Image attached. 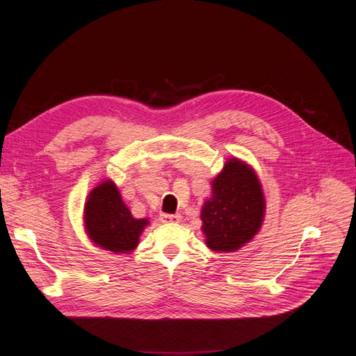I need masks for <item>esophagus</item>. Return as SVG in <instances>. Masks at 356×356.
Segmentation results:
<instances>
[{
  "mask_svg": "<svg viewBox=\"0 0 356 356\" xmlns=\"http://www.w3.org/2000/svg\"><path fill=\"white\" fill-rule=\"evenodd\" d=\"M160 221L163 222V224H174V222H179V221H181V215H179V213H174V215L161 213V215H160Z\"/></svg>",
  "mask_w": 356,
  "mask_h": 356,
  "instance_id": "esophagus-1",
  "label": "esophagus"
}]
</instances>
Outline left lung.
Returning a JSON list of instances; mask_svg holds the SVG:
<instances>
[{"label":"left lung","instance_id":"1","mask_svg":"<svg viewBox=\"0 0 356 356\" xmlns=\"http://www.w3.org/2000/svg\"><path fill=\"white\" fill-rule=\"evenodd\" d=\"M200 220L204 243L215 252H234L260 232L266 199L260 178L246 161L232 157L211 182Z\"/></svg>","mask_w":356,"mask_h":356}]
</instances>
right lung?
I'll use <instances>...</instances> for the list:
<instances>
[{
  "instance_id": "obj_1",
  "label": "right lung",
  "mask_w": 356,
  "mask_h": 356,
  "mask_svg": "<svg viewBox=\"0 0 356 356\" xmlns=\"http://www.w3.org/2000/svg\"><path fill=\"white\" fill-rule=\"evenodd\" d=\"M84 232L104 251L131 254L149 224L148 218H135L122 199L113 179L96 184L84 203Z\"/></svg>"
}]
</instances>
